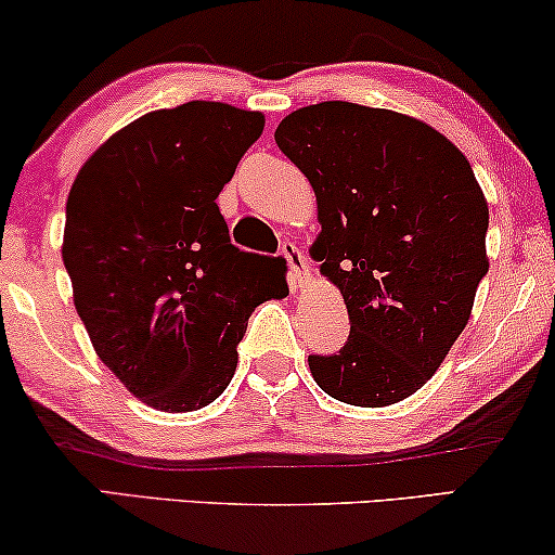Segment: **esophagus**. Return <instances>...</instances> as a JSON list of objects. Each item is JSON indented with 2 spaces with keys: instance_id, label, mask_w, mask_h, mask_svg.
Here are the masks:
<instances>
[{
  "instance_id": "1",
  "label": "esophagus",
  "mask_w": 555,
  "mask_h": 555,
  "mask_svg": "<svg viewBox=\"0 0 555 555\" xmlns=\"http://www.w3.org/2000/svg\"><path fill=\"white\" fill-rule=\"evenodd\" d=\"M281 256H284L288 263V286H292V292H301L309 281L307 259H304L299 246L292 244V241H284V244H281Z\"/></svg>"
}]
</instances>
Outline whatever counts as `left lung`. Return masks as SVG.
<instances>
[{"mask_svg": "<svg viewBox=\"0 0 555 555\" xmlns=\"http://www.w3.org/2000/svg\"><path fill=\"white\" fill-rule=\"evenodd\" d=\"M274 138L314 189L311 254L349 311L347 345L309 357L317 385L357 408L415 395L488 274V203L470 163L423 120L341 100L294 111Z\"/></svg>", "mask_w": 555, "mask_h": 555, "instance_id": "1", "label": "left lung"}]
</instances>
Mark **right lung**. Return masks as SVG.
Wrapping results in <instances>:
<instances>
[{
  "instance_id": "1",
  "label": "right lung",
  "mask_w": 555,
  "mask_h": 555,
  "mask_svg": "<svg viewBox=\"0 0 555 555\" xmlns=\"http://www.w3.org/2000/svg\"><path fill=\"white\" fill-rule=\"evenodd\" d=\"M263 132L225 103L155 111L107 138L67 196L62 261L105 366L163 412L206 408L229 387L251 311L286 281L256 286L218 193Z\"/></svg>"
}]
</instances>
